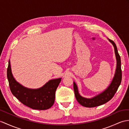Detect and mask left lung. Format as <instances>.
I'll return each instance as SVG.
<instances>
[{
    "label": "left lung",
    "mask_w": 129,
    "mask_h": 129,
    "mask_svg": "<svg viewBox=\"0 0 129 129\" xmlns=\"http://www.w3.org/2000/svg\"><path fill=\"white\" fill-rule=\"evenodd\" d=\"M114 46L116 59H117V68L115 72L114 77L113 79L111 84L104 91L100 93L91 99H86L80 95L78 92V87L74 82L73 83V88L75 96L77 101L80 104L85 107H95L105 104L106 102L111 100L115 95V92L120 85L122 78V73L121 69V59L120 55H119L117 46L113 41L108 39Z\"/></svg>",
    "instance_id": "left-lung-1"
}]
</instances>
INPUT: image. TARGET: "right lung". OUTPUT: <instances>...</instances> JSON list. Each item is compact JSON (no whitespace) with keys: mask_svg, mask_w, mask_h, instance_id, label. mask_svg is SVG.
Listing matches in <instances>:
<instances>
[{"mask_svg":"<svg viewBox=\"0 0 129 129\" xmlns=\"http://www.w3.org/2000/svg\"><path fill=\"white\" fill-rule=\"evenodd\" d=\"M7 77L12 93L23 105L33 109L45 110L51 108L55 99V92L61 78L49 80L37 89L25 87L16 81L12 75L9 60Z\"/></svg>","mask_w":129,"mask_h":129,"instance_id":"right-lung-1","label":"right lung"}]
</instances>
